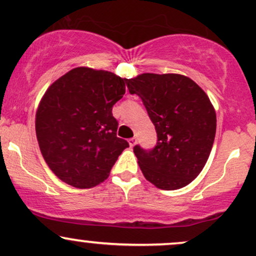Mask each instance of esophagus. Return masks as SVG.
Segmentation results:
<instances>
[{
  "instance_id": "34e87169",
  "label": "esophagus",
  "mask_w": 256,
  "mask_h": 256,
  "mask_svg": "<svg viewBox=\"0 0 256 256\" xmlns=\"http://www.w3.org/2000/svg\"><path fill=\"white\" fill-rule=\"evenodd\" d=\"M136 142H137L136 137H132V138H130V140H128V144H130V146H134V144H136Z\"/></svg>"
}]
</instances>
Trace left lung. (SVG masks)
<instances>
[{"mask_svg":"<svg viewBox=\"0 0 256 256\" xmlns=\"http://www.w3.org/2000/svg\"><path fill=\"white\" fill-rule=\"evenodd\" d=\"M142 100L158 134L152 149L134 146L146 180L158 189L185 186L202 171L212 150L216 116L206 92L182 74L143 73L126 79Z\"/></svg>","mask_w":256,"mask_h":256,"instance_id":"1","label":"left lung"}]
</instances>
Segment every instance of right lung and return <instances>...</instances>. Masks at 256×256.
Segmentation results:
<instances>
[{
    "instance_id": "obj_1",
    "label": "right lung",
    "mask_w": 256,
    "mask_h": 256,
    "mask_svg": "<svg viewBox=\"0 0 256 256\" xmlns=\"http://www.w3.org/2000/svg\"><path fill=\"white\" fill-rule=\"evenodd\" d=\"M125 83L112 72L77 67L46 91L36 114L37 140L49 168L64 183L79 189L100 184L128 146L116 137L112 113Z\"/></svg>"
}]
</instances>
